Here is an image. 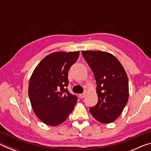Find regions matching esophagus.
I'll return each mask as SVG.
<instances>
[{
	"mask_svg": "<svg viewBox=\"0 0 151 151\" xmlns=\"http://www.w3.org/2000/svg\"><path fill=\"white\" fill-rule=\"evenodd\" d=\"M85 95H86V93H82V94H79V97H80L81 99H83V98H85Z\"/></svg>",
	"mask_w": 151,
	"mask_h": 151,
	"instance_id": "obj_1",
	"label": "esophagus"
}]
</instances>
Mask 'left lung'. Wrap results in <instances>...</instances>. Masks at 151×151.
<instances>
[{"instance_id": "1", "label": "left lung", "mask_w": 151, "mask_h": 151, "mask_svg": "<svg viewBox=\"0 0 151 151\" xmlns=\"http://www.w3.org/2000/svg\"><path fill=\"white\" fill-rule=\"evenodd\" d=\"M96 82L98 103L89 111L96 121L111 123L121 115L129 99V81L123 66L111 53L82 51Z\"/></svg>"}]
</instances>
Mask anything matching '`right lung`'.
Listing matches in <instances>:
<instances>
[{
    "instance_id": "add662e5",
    "label": "right lung",
    "mask_w": 151,
    "mask_h": 151,
    "mask_svg": "<svg viewBox=\"0 0 151 151\" xmlns=\"http://www.w3.org/2000/svg\"><path fill=\"white\" fill-rule=\"evenodd\" d=\"M79 53V51L51 53L33 71L29 96L33 111L46 124H60L73 111L78 99L66 88L68 72L77 60Z\"/></svg>"
}]
</instances>
